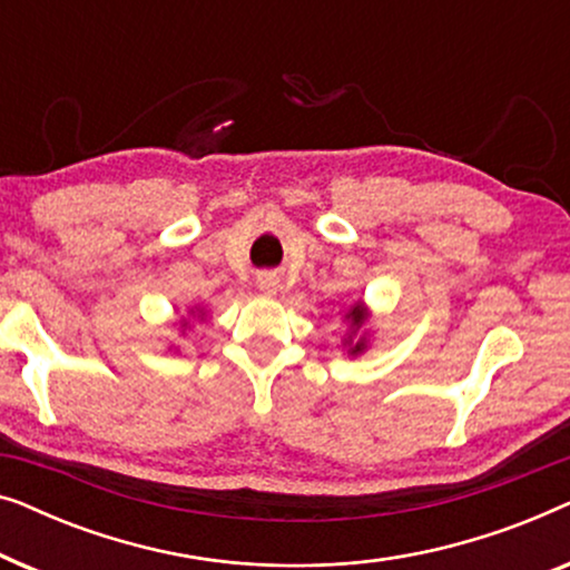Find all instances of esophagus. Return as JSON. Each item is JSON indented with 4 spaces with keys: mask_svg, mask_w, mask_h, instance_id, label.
<instances>
[{
    "mask_svg": "<svg viewBox=\"0 0 570 570\" xmlns=\"http://www.w3.org/2000/svg\"><path fill=\"white\" fill-rule=\"evenodd\" d=\"M256 287H259L264 295H275L279 291V277L275 272H264V275L256 277Z\"/></svg>",
    "mask_w": 570,
    "mask_h": 570,
    "instance_id": "obj_1",
    "label": "esophagus"
}]
</instances>
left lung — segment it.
Instances as JSON below:
<instances>
[{"label": "left lung", "mask_w": 570, "mask_h": 570, "mask_svg": "<svg viewBox=\"0 0 570 570\" xmlns=\"http://www.w3.org/2000/svg\"><path fill=\"white\" fill-rule=\"evenodd\" d=\"M368 316L371 314H368V308H365L363 301L350 303V306H345V311H342V318L350 324L345 340H342V347L347 350L350 357L363 355L365 350H368V332H361L365 322H368Z\"/></svg>", "instance_id": "obj_1"}]
</instances>
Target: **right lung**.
<instances>
[{
  "instance_id": "1",
  "label": "right lung",
  "mask_w": 570,
  "mask_h": 570,
  "mask_svg": "<svg viewBox=\"0 0 570 570\" xmlns=\"http://www.w3.org/2000/svg\"><path fill=\"white\" fill-rule=\"evenodd\" d=\"M189 316H197V318H202V316H205V311H202V308H197V306H194V308H189ZM178 326H181V332H186V330H191V322H189V318H181V322H176Z\"/></svg>"
}]
</instances>
